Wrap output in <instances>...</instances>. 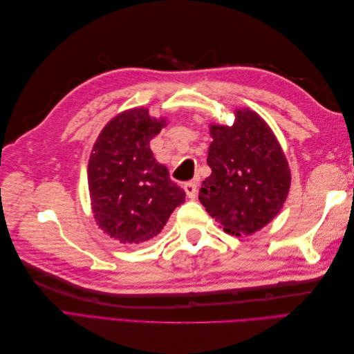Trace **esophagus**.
Here are the masks:
<instances>
[{
  "label": "esophagus",
  "instance_id": "34e87169",
  "mask_svg": "<svg viewBox=\"0 0 354 354\" xmlns=\"http://www.w3.org/2000/svg\"><path fill=\"white\" fill-rule=\"evenodd\" d=\"M185 190H186V194H187V196L189 198H196V194H198V185H196V181H187V183L185 185Z\"/></svg>",
  "mask_w": 354,
  "mask_h": 354
}]
</instances>
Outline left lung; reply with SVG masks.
Masks as SVG:
<instances>
[{"label":"left lung","mask_w":354,"mask_h":354,"mask_svg":"<svg viewBox=\"0 0 354 354\" xmlns=\"http://www.w3.org/2000/svg\"><path fill=\"white\" fill-rule=\"evenodd\" d=\"M207 162L212 173L202 181L199 201L224 232L248 236L283 207L291 171L273 133L252 111H236L232 127H211Z\"/></svg>","instance_id":"1"}]
</instances>
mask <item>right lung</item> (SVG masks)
I'll use <instances>...</instances> for the list:
<instances>
[{
  "instance_id": "1",
  "label": "right lung",
  "mask_w": 354,
  "mask_h": 354,
  "mask_svg": "<svg viewBox=\"0 0 354 354\" xmlns=\"http://www.w3.org/2000/svg\"><path fill=\"white\" fill-rule=\"evenodd\" d=\"M164 121L147 109H131L103 128L88 160V189L94 218L121 243L153 239L186 194L169 178L151 151Z\"/></svg>"
}]
</instances>
